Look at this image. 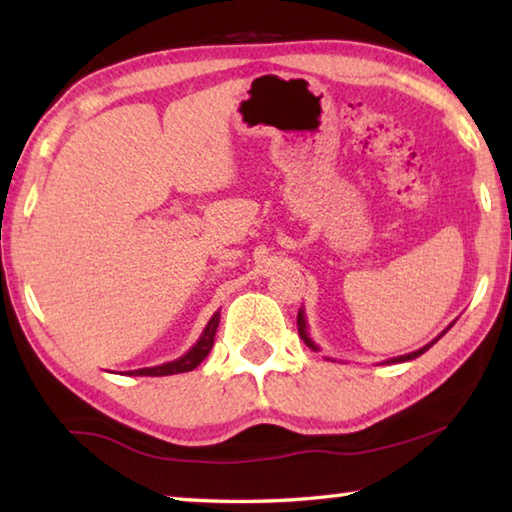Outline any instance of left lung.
Returning <instances> with one entry per match:
<instances>
[{
    "label": "left lung",
    "instance_id": "8db88e82",
    "mask_svg": "<svg viewBox=\"0 0 512 512\" xmlns=\"http://www.w3.org/2000/svg\"><path fill=\"white\" fill-rule=\"evenodd\" d=\"M449 327H452V325H449ZM449 327H447V329H449ZM447 329H445V332H447ZM445 332H443V334H445ZM298 334H300V339H302V341H305V343L309 345V348H311V350H316V352L320 350V348H318V345L314 343V339H311V336H309V329H307V318H305V309H300V311H298ZM443 334H440V336H443ZM440 336H438V339H440ZM438 339H436V341H438ZM436 341H431V343H427V345H424V348H420V350H415V352H409V354H402V357H393V359H388L386 363H402V361H411V359H415V357H420V354H424V352H427V350L431 348V345H433V343H436Z\"/></svg>",
    "mask_w": 512,
    "mask_h": 512
}]
</instances>
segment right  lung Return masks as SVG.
Here are the masks:
<instances>
[{
	"instance_id": "1",
	"label": "right lung",
	"mask_w": 512,
	"mask_h": 512,
	"mask_svg": "<svg viewBox=\"0 0 512 512\" xmlns=\"http://www.w3.org/2000/svg\"><path fill=\"white\" fill-rule=\"evenodd\" d=\"M221 314H216L207 320V325L203 329V334L198 336V341L189 348L183 357L169 363H160V366L153 368H140V370H131V375H140V377H164V375H178V372H189L194 370L198 363H201L207 354H210L212 345H214V336H216V327H219Z\"/></svg>"
}]
</instances>
